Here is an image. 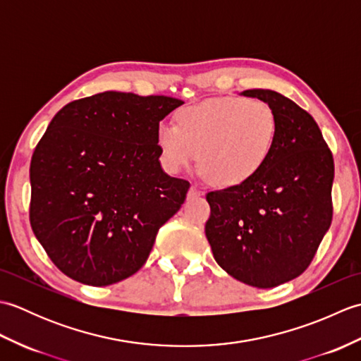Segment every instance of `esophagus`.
Masks as SVG:
<instances>
[{"instance_id":"esophagus-1","label":"esophagus","mask_w":361,"mask_h":361,"mask_svg":"<svg viewBox=\"0 0 361 361\" xmlns=\"http://www.w3.org/2000/svg\"><path fill=\"white\" fill-rule=\"evenodd\" d=\"M200 195H202V190L198 189L197 186H190V188H189L188 198H195V197H200Z\"/></svg>"}]
</instances>
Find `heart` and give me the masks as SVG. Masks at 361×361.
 <instances>
[{"label": "heart", "instance_id": "b5f03b06", "mask_svg": "<svg viewBox=\"0 0 361 361\" xmlns=\"http://www.w3.org/2000/svg\"><path fill=\"white\" fill-rule=\"evenodd\" d=\"M176 126L161 122L157 144L163 164L181 172L200 161L203 172L220 186H240L260 172L278 140V116L257 99L219 97L188 105Z\"/></svg>", "mask_w": 361, "mask_h": 361}]
</instances>
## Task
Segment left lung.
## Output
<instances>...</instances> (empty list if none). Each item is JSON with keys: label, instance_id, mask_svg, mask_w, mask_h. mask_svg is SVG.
Segmentation results:
<instances>
[{"label": "left lung", "instance_id": "1", "mask_svg": "<svg viewBox=\"0 0 361 361\" xmlns=\"http://www.w3.org/2000/svg\"><path fill=\"white\" fill-rule=\"evenodd\" d=\"M274 110L279 133L248 183L206 195L204 233L214 259L247 286L271 288L312 262L332 221L334 158L310 114L273 90H247Z\"/></svg>", "mask_w": 361, "mask_h": 361}]
</instances>
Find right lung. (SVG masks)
I'll return each mask as SVG.
<instances>
[{"mask_svg": "<svg viewBox=\"0 0 361 361\" xmlns=\"http://www.w3.org/2000/svg\"><path fill=\"white\" fill-rule=\"evenodd\" d=\"M185 102L105 91L70 102L30 161V226L57 268L102 287L135 274L189 183L159 163L157 127Z\"/></svg>", "mask_w": 361, "mask_h": 361, "instance_id": "1", "label": "right lung"}]
</instances>
